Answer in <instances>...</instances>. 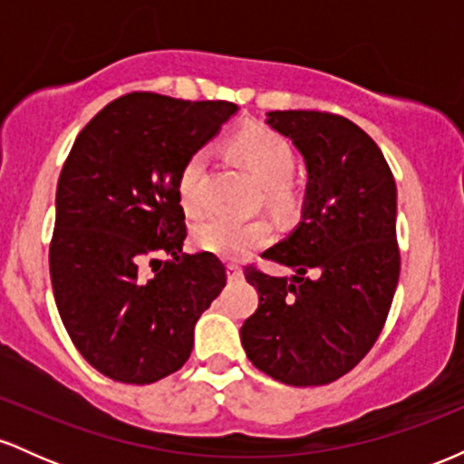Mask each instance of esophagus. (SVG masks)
<instances>
[{
    "instance_id": "esophagus-1",
    "label": "esophagus",
    "mask_w": 464,
    "mask_h": 464,
    "mask_svg": "<svg viewBox=\"0 0 464 464\" xmlns=\"http://www.w3.org/2000/svg\"><path fill=\"white\" fill-rule=\"evenodd\" d=\"M227 273H228V279H231V281H239L244 276V270L239 268L237 264H228Z\"/></svg>"
}]
</instances>
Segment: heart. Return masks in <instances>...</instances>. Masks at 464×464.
<instances>
[{
	"label": "heart",
	"mask_w": 464,
	"mask_h": 464,
	"mask_svg": "<svg viewBox=\"0 0 464 464\" xmlns=\"http://www.w3.org/2000/svg\"><path fill=\"white\" fill-rule=\"evenodd\" d=\"M231 152L259 180L262 198L279 216L295 211L296 194L292 188V172L296 168V154L290 141L279 132L248 126L231 140ZM202 174L205 154L194 152L183 163L177 180L179 202L188 214H198L202 207ZM270 237V227L264 218L233 220L225 216H209L194 227V242L207 253L227 259H239L264 246Z\"/></svg>",
	"instance_id": "obj_1"
}]
</instances>
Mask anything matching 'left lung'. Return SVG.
<instances>
[{
  "mask_svg": "<svg viewBox=\"0 0 464 464\" xmlns=\"http://www.w3.org/2000/svg\"><path fill=\"white\" fill-rule=\"evenodd\" d=\"M307 165L301 222L262 257L287 266L270 276L248 266L259 305L239 329L259 371L287 386H323L353 369L384 329L399 281L397 188L384 154L347 117L273 111Z\"/></svg>",
  "mask_w": 464,
  "mask_h": 464,
  "instance_id": "1",
  "label": "left lung"
}]
</instances>
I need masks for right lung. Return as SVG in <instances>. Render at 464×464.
<instances>
[{"instance_id": "1", "label": "right lung", "mask_w": 464, "mask_h": 464, "mask_svg": "<svg viewBox=\"0 0 464 464\" xmlns=\"http://www.w3.org/2000/svg\"><path fill=\"white\" fill-rule=\"evenodd\" d=\"M236 111L225 100L135 92L73 141L56 189L52 287L72 343L111 380L152 384L179 371L196 321L227 285L214 253H180L188 228L177 180ZM157 252L173 259L159 263Z\"/></svg>"}]
</instances>
